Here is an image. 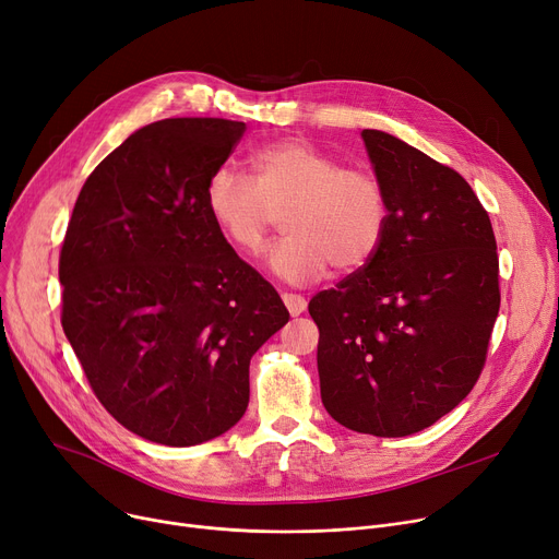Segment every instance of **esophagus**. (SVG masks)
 I'll return each instance as SVG.
<instances>
[{"label": "esophagus", "instance_id": "obj_1", "mask_svg": "<svg viewBox=\"0 0 559 559\" xmlns=\"http://www.w3.org/2000/svg\"><path fill=\"white\" fill-rule=\"evenodd\" d=\"M281 299H283V304H285V308L289 310L292 317H299L306 310V299L299 297V295H287V292H283Z\"/></svg>", "mask_w": 559, "mask_h": 559}]
</instances>
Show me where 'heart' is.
Segmentation results:
<instances>
[{"instance_id":"heart-1","label":"heart","mask_w":559,"mask_h":559,"mask_svg":"<svg viewBox=\"0 0 559 559\" xmlns=\"http://www.w3.org/2000/svg\"><path fill=\"white\" fill-rule=\"evenodd\" d=\"M255 176L219 165L205 183V209L224 238L258 253L276 213L287 235L267 255L289 285L324 278L331 267L358 272L383 245L390 201L378 176L342 163L319 146L285 138L253 156Z\"/></svg>"}]
</instances>
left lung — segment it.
Here are the masks:
<instances>
[{
  "mask_svg": "<svg viewBox=\"0 0 559 559\" xmlns=\"http://www.w3.org/2000/svg\"><path fill=\"white\" fill-rule=\"evenodd\" d=\"M362 140L390 222L362 270L308 304L321 403L356 432L405 437L474 390L501 308L496 238L462 176L385 133Z\"/></svg>",
  "mask_w": 559,
  "mask_h": 559,
  "instance_id": "obj_1",
  "label": "left lung"
}]
</instances>
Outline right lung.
Returning a JSON list of instances; mask_svg holds the SVG:
<instances>
[{
  "instance_id": "right-lung-1",
  "label": "right lung",
  "mask_w": 559,
  "mask_h": 559,
  "mask_svg": "<svg viewBox=\"0 0 559 559\" xmlns=\"http://www.w3.org/2000/svg\"><path fill=\"white\" fill-rule=\"evenodd\" d=\"M245 122L174 117L87 176L58 260L61 324L99 403L131 432L194 447L238 424L249 362L289 312L205 209Z\"/></svg>"
}]
</instances>
